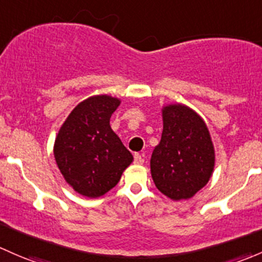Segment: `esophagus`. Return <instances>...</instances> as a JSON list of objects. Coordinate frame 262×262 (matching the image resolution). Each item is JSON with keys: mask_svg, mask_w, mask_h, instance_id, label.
<instances>
[{"mask_svg": "<svg viewBox=\"0 0 262 262\" xmlns=\"http://www.w3.org/2000/svg\"><path fill=\"white\" fill-rule=\"evenodd\" d=\"M134 163H136V164H143V163H144V158H143L142 154H139V153L134 154Z\"/></svg>", "mask_w": 262, "mask_h": 262, "instance_id": "34e87169", "label": "esophagus"}]
</instances>
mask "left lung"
<instances>
[{
    "label": "left lung",
    "instance_id": "obj_1",
    "mask_svg": "<svg viewBox=\"0 0 262 262\" xmlns=\"http://www.w3.org/2000/svg\"><path fill=\"white\" fill-rule=\"evenodd\" d=\"M163 132L150 158L157 188L173 201L193 197L210 181L214 148L202 118L183 104L162 109Z\"/></svg>",
    "mask_w": 262,
    "mask_h": 262
}]
</instances>
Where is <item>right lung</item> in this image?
<instances>
[{
	"label": "right lung",
	"instance_id": "1",
	"mask_svg": "<svg viewBox=\"0 0 262 262\" xmlns=\"http://www.w3.org/2000/svg\"><path fill=\"white\" fill-rule=\"evenodd\" d=\"M120 100L94 95L79 103L57 133L54 156L65 181L78 193L98 198L120 181L133 162L110 126V117Z\"/></svg>",
	"mask_w": 262,
	"mask_h": 262
}]
</instances>
